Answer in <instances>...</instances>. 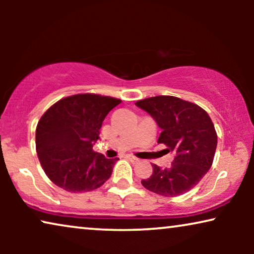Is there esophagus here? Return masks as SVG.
I'll use <instances>...</instances> for the list:
<instances>
[{
	"instance_id": "34e87169",
	"label": "esophagus",
	"mask_w": 254,
	"mask_h": 254,
	"mask_svg": "<svg viewBox=\"0 0 254 254\" xmlns=\"http://www.w3.org/2000/svg\"><path fill=\"white\" fill-rule=\"evenodd\" d=\"M126 157H127L128 159H130V161H133V162H136V161H137V158L134 157V156H131V155H127Z\"/></svg>"
}]
</instances>
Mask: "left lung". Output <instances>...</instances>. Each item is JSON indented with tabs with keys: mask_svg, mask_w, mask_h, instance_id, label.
I'll return each mask as SVG.
<instances>
[{
	"mask_svg": "<svg viewBox=\"0 0 254 254\" xmlns=\"http://www.w3.org/2000/svg\"><path fill=\"white\" fill-rule=\"evenodd\" d=\"M162 129L158 143L173 152L170 168L152 164V175L142 180L145 189L163 196H178L197 185L213 164L217 134L210 117L196 104L173 96H156L135 103Z\"/></svg>",
	"mask_w": 254,
	"mask_h": 254,
	"instance_id": "obj_1",
	"label": "left lung"
}]
</instances>
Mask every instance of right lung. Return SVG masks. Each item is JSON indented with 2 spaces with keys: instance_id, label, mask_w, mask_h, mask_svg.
<instances>
[{
  "instance_id": "1",
  "label": "right lung",
  "mask_w": 254,
  "mask_h": 254,
  "mask_svg": "<svg viewBox=\"0 0 254 254\" xmlns=\"http://www.w3.org/2000/svg\"><path fill=\"white\" fill-rule=\"evenodd\" d=\"M121 103L113 97L78 93L62 98L40 118L36 150L52 183L71 193L98 189L112 175L119 158L92 150L103 121Z\"/></svg>"
}]
</instances>
